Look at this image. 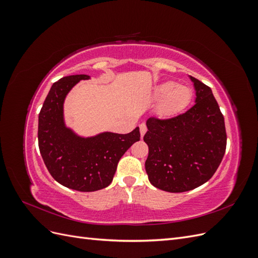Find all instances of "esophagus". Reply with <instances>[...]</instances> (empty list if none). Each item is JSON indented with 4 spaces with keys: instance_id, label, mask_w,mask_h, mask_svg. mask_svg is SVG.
Returning <instances> with one entry per match:
<instances>
[{
    "instance_id": "obj_1",
    "label": "esophagus",
    "mask_w": 258,
    "mask_h": 258,
    "mask_svg": "<svg viewBox=\"0 0 258 258\" xmlns=\"http://www.w3.org/2000/svg\"><path fill=\"white\" fill-rule=\"evenodd\" d=\"M140 134H141V137L143 138V136L145 135V132L147 131V128H146V124L145 123H141L140 124Z\"/></svg>"
}]
</instances>
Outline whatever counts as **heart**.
Returning a JSON list of instances; mask_svg holds the SVG:
<instances>
[{
	"label": "heart",
	"mask_w": 258,
	"mask_h": 258,
	"mask_svg": "<svg viewBox=\"0 0 258 258\" xmlns=\"http://www.w3.org/2000/svg\"><path fill=\"white\" fill-rule=\"evenodd\" d=\"M155 98L160 100L157 105L158 115L170 117L186 110L191 101L192 91L187 86L169 81L159 84L155 88Z\"/></svg>",
	"instance_id": "heart-1"
}]
</instances>
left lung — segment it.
Segmentation results:
<instances>
[{"label":"left lung","mask_w":258,"mask_h":258,"mask_svg":"<svg viewBox=\"0 0 258 258\" xmlns=\"http://www.w3.org/2000/svg\"><path fill=\"white\" fill-rule=\"evenodd\" d=\"M196 90L195 105L169 119L151 117L144 142L145 170L152 185L169 192L197 188L213 176L224 157V116L212 90L189 76Z\"/></svg>","instance_id":"1"}]
</instances>
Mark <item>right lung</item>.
Wrapping results in <instances>:
<instances>
[{"label": "right lung", "instance_id": "obj_1", "mask_svg": "<svg viewBox=\"0 0 258 258\" xmlns=\"http://www.w3.org/2000/svg\"><path fill=\"white\" fill-rule=\"evenodd\" d=\"M89 79L70 75L53 83L38 114V147L46 168L58 183L79 191L110 185L121 156L140 141L139 127L127 135L102 132L84 138L66 126V97L80 81Z\"/></svg>", "mask_w": 258, "mask_h": 258}]
</instances>
